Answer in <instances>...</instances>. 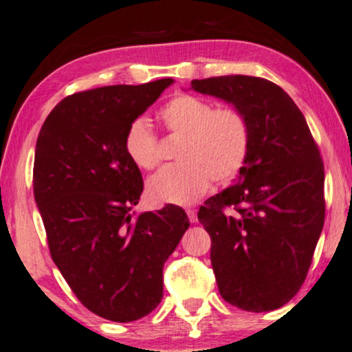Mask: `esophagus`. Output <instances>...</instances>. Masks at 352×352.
I'll return each instance as SVG.
<instances>
[{
	"label": "esophagus",
	"instance_id": "1",
	"mask_svg": "<svg viewBox=\"0 0 352 352\" xmlns=\"http://www.w3.org/2000/svg\"><path fill=\"white\" fill-rule=\"evenodd\" d=\"M186 213H187V218H189L190 223H197V210H195V208H187Z\"/></svg>",
	"mask_w": 352,
	"mask_h": 352
}]
</instances>
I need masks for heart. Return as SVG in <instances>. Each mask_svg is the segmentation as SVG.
<instances>
[{"instance_id": "1", "label": "heart", "mask_w": 352, "mask_h": 352, "mask_svg": "<svg viewBox=\"0 0 352 352\" xmlns=\"http://www.w3.org/2000/svg\"><path fill=\"white\" fill-rule=\"evenodd\" d=\"M168 135L176 137L177 165L166 166L148 181V195L157 202L187 205L207 192L212 179L223 184L243 170L250 148V126L239 109L213 108L207 100L181 94L158 113ZM124 150L140 170L160 165V145L147 122L127 127Z\"/></svg>"}]
</instances>
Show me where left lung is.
Wrapping results in <instances>:
<instances>
[{"instance_id":"left-lung-1","label":"left lung","mask_w":352,"mask_h":352,"mask_svg":"<svg viewBox=\"0 0 352 352\" xmlns=\"http://www.w3.org/2000/svg\"><path fill=\"white\" fill-rule=\"evenodd\" d=\"M248 118L250 148L236 184L210 197L199 221L212 237L221 298L248 312L285 305L302 286L325 220V171L307 121L273 82L252 76L192 80Z\"/></svg>"}]
</instances>
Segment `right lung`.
<instances>
[{"label":"right lung","mask_w":352,"mask_h":352,"mask_svg":"<svg viewBox=\"0 0 352 352\" xmlns=\"http://www.w3.org/2000/svg\"><path fill=\"white\" fill-rule=\"evenodd\" d=\"M173 82L69 95L36 139L34 195L50 254L77 299L111 322L139 320L157 307L163 265L189 228L177 205L131 212L144 181L124 150L126 131Z\"/></svg>","instance_id":"1"}]
</instances>
